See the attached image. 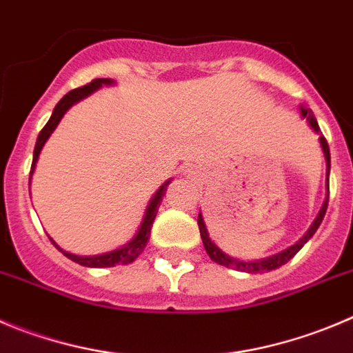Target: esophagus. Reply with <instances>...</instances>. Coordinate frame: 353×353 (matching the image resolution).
Here are the masks:
<instances>
[{
  "label": "esophagus",
  "instance_id": "1",
  "mask_svg": "<svg viewBox=\"0 0 353 353\" xmlns=\"http://www.w3.org/2000/svg\"><path fill=\"white\" fill-rule=\"evenodd\" d=\"M184 174H188V176H190V177H195V169H186V170H184Z\"/></svg>",
  "mask_w": 353,
  "mask_h": 353
}]
</instances>
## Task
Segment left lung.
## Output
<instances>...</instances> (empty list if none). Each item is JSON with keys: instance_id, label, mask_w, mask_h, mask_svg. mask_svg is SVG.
<instances>
[{"instance_id": "1", "label": "left lung", "mask_w": 353, "mask_h": 353, "mask_svg": "<svg viewBox=\"0 0 353 353\" xmlns=\"http://www.w3.org/2000/svg\"><path fill=\"white\" fill-rule=\"evenodd\" d=\"M299 113H301V118H305L306 123H308V127H310L312 130L315 132V134H319V132H321L317 120H315V117H314V111H312L310 108L301 106V108H299ZM319 143H321L322 153H324V158H325V200H324V203H322L321 210H319L317 217H315V221L312 223V226H310V228H308V232H306L305 235H303L301 239H299L298 242L294 243V245L288 247V249H284V251L276 252V254L268 256V258L251 259V261H245V259H239V258H233V256L226 254V252L223 251V249H219V247L216 245V242H214V240L209 236V232H207L205 221H203V216H202V212H200L199 214L200 236H202L203 247H205L207 254H209V258L212 259V261H216L217 265L226 266V268L240 270V272H245V273H266V272H272V270L281 268L282 265H285V263H288L289 259H292L296 254H298L299 249H301V247L305 245V243L308 242V240H310L312 236H314V233L317 232V228H319V226H321L322 219H324V216H325V210H327V202H329V172H331V153H329V144H327V141H325L324 136L319 137Z\"/></svg>"}]
</instances>
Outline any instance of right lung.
I'll use <instances>...</instances> for the list:
<instances>
[{"label": "right lung", "mask_w": 353, "mask_h": 353, "mask_svg": "<svg viewBox=\"0 0 353 353\" xmlns=\"http://www.w3.org/2000/svg\"><path fill=\"white\" fill-rule=\"evenodd\" d=\"M114 83H117V81L111 80V78H97V80H92L90 83L85 85V87L74 88V90L68 92V94H65L64 97L57 102V106L54 108V113H52L50 120L47 121V125L43 127V130L39 132L38 139H36L34 153H32L31 174H29V184H31L32 174H34L36 163H38V158H39V153H41L43 146H45V143L48 141V137L54 134V130L57 128L59 121H61L62 117L68 113L69 108L74 106L77 102L83 101L85 97H88L90 94H94L95 90H99V88L104 87V85H114ZM170 181L172 179H167L165 183L158 188L157 193L151 196L150 203H148V207H146V212H144L143 221H141L139 230H137V233L134 235V239H132L130 242L125 243V245L118 247V249H113V251H110V252H102V254L78 256V254H72V252H68L65 249H62L59 243H55V240L52 239V236H48V239L52 240V243L57 247L59 251H61L65 258H69L71 261L78 263V265H81V266H88V268H110V266H114V265H127V263H132L134 259H137V256H139L141 252L144 251V247H146L148 240H150L151 226H153L154 217H157V212H158V207H160L161 199H163V195H165L167 186L170 184Z\"/></svg>", "instance_id": "1"}]
</instances>
